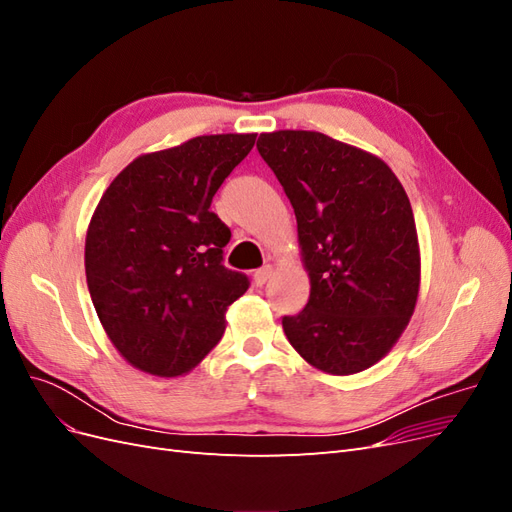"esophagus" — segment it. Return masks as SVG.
Masks as SVG:
<instances>
[{"mask_svg": "<svg viewBox=\"0 0 512 512\" xmlns=\"http://www.w3.org/2000/svg\"><path fill=\"white\" fill-rule=\"evenodd\" d=\"M271 273H273V269H271V267H262V269H258V271L254 273V284H256V286H265V284L269 282Z\"/></svg>", "mask_w": 512, "mask_h": 512, "instance_id": "esophagus-1", "label": "esophagus"}]
</instances>
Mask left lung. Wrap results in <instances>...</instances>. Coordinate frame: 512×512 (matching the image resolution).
I'll return each mask as SVG.
<instances>
[{
	"mask_svg": "<svg viewBox=\"0 0 512 512\" xmlns=\"http://www.w3.org/2000/svg\"><path fill=\"white\" fill-rule=\"evenodd\" d=\"M262 160L297 215L309 301L282 327L333 376L376 365L414 314L421 252L404 185L384 160L309 130L260 134Z\"/></svg>",
	"mask_w": 512,
	"mask_h": 512,
	"instance_id": "obj_1",
	"label": "left lung"
}]
</instances>
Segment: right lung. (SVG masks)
<instances>
[{
    "label": "right lung",
    "instance_id": "right-lung-1",
    "mask_svg": "<svg viewBox=\"0 0 512 512\" xmlns=\"http://www.w3.org/2000/svg\"><path fill=\"white\" fill-rule=\"evenodd\" d=\"M256 134H209L143 153L111 181L91 215L85 275L96 314L132 367L188 374L226 329L250 286L222 265L228 226L211 200Z\"/></svg>",
    "mask_w": 512,
    "mask_h": 512
}]
</instances>
